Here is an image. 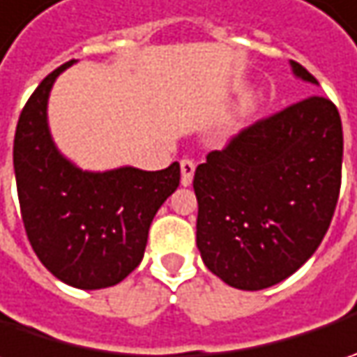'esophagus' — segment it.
I'll return each mask as SVG.
<instances>
[{"label":"esophagus","instance_id":"esophagus-1","mask_svg":"<svg viewBox=\"0 0 357 357\" xmlns=\"http://www.w3.org/2000/svg\"><path fill=\"white\" fill-rule=\"evenodd\" d=\"M195 169H197V165H195V160H190V158H183L181 160V183L183 186H188L192 183V176H195Z\"/></svg>","mask_w":357,"mask_h":357}]
</instances>
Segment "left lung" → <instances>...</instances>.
<instances>
[{
    "label": "left lung",
    "mask_w": 357,
    "mask_h": 357,
    "mask_svg": "<svg viewBox=\"0 0 357 357\" xmlns=\"http://www.w3.org/2000/svg\"><path fill=\"white\" fill-rule=\"evenodd\" d=\"M296 77L318 85L300 63ZM344 135L336 105L312 95L234 135L195 171L197 246L228 286L262 290L308 260L336 211Z\"/></svg>",
    "instance_id": "1"
}]
</instances>
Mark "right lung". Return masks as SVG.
<instances>
[{
    "instance_id": "right-lung-1",
    "label": "right lung",
    "mask_w": 357,
    "mask_h": 357,
    "mask_svg": "<svg viewBox=\"0 0 357 357\" xmlns=\"http://www.w3.org/2000/svg\"><path fill=\"white\" fill-rule=\"evenodd\" d=\"M71 63L49 73L23 107L13 169L23 227L41 264L69 286L99 290L141 264L151 222L181 183V167L87 172L63 157L49 135L47 99Z\"/></svg>"
}]
</instances>
